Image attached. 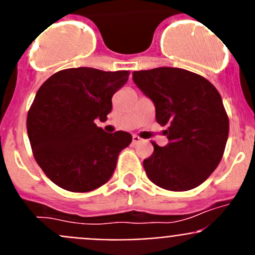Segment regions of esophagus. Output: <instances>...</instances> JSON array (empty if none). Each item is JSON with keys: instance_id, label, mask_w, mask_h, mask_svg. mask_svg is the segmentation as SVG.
Wrapping results in <instances>:
<instances>
[{"instance_id": "1", "label": "esophagus", "mask_w": 255, "mask_h": 255, "mask_svg": "<svg viewBox=\"0 0 255 255\" xmlns=\"http://www.w3.org/2000/svg\"><path fill=\"white\" fill-rule=\"evenodd\" d=\"M132 139H133V144H138V143H140V142H142V138H140V137H138V135H133V138H132Z\"/></svg>"}]
</instances>
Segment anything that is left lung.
Segmentation results:
<instances>
[{"instance_id": "obj_1", "label": "left lung", "mask_w": 255, "mask_h": 255, "mask_svg": "<svg viewBox=\"0 0 255 255\" xmlns=\"http://www.w3.org/2000/svg\"><path fill=\"white\" fill-rule=\"evenodd\" d=\"M133 81L155 106L156 122L168 125L169 143L143 161L151 182L170 191L201 185L222 159L230 130L216 87L197 74L177 68L133 73Z\"/></svg>"}]
</instances>
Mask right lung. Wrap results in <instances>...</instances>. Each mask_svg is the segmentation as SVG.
Masks as SVG:
<instances>
[{
	"label": "right lung",
	"instance_id": "1",
	"mask_svg": "<svg viewBox=\"0 0 255 255\" xmlns=\"http://www.w3.org/2000/svg\"><path fill=\"white\" fill-rule=\"evenodd\" d=\"M126 70L73 68L51 75L38 90L27 117V132L38 165L61 189L87 192L111 179L128 132L106 133L112 96L127 82Z\"/></svg>",
	"mask_w": 255,
	"mask_h": 255
}]
</instances>
